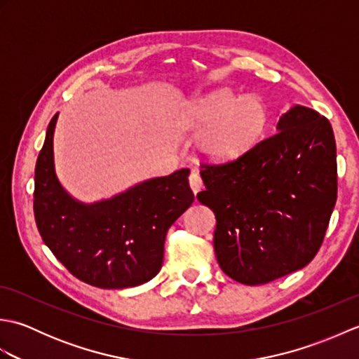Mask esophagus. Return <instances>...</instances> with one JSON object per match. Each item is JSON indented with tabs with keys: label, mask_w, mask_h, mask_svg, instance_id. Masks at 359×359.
<instances>
[{
	"label": "esophagus",
	"mask_w": 359,
	"mask_h": 359,
	"mask_svg": "<svg viewBox=\"0 0 359 359\" xmlns=\"http://www.w3.org/2000/svg\"><path fill=\"white\" fill-rule=\"evenodd\" d=\"M189 187H191L194 194L199 193L201 189L203 188V182H202L201 175H199V172H197V171H193L191 174H189Z\"/></svg>",
	"instance_id": "1"
}]
</instances>
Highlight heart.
I'll use <instances>...</instances> for the list:
<instances>
[{
  "label": "heart",
  "mask_w": 359,
  "mask_h": 359,
  "mask_svg": "<svg viewBox=\"0 0 359 359\" xmlns=\"http://www.w3.org/2000/svg\"><path fill=\"white\" fill-rule=\"evenodd\" d=\"M270 112L257 95L239 97L231 89H217L188 103L180 116L185 128L205 131L202 154L212 162H233L264 139Z\"/></svg>",
  "instance_id": "b5f03b06"
}]
</instances>
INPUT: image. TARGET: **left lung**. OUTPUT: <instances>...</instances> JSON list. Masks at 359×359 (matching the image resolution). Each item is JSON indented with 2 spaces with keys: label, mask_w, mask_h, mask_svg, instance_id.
Wrapping results in <instances>:
<instances>
[{
  "label": "left lung",
  "mask_w": 359,
  "mask_h": 359,
  "mask_svg": "<svg viewBox=\"0 0 359 359\" xmlns=\"http://www.w3.org/2000/svg\"><path fill=\"white\" fill-rule=\"evenodd\" d=\"M278 133L238 160L202 165L197 194L216 216L220 269L245 285L301 270L318 253L337 203V143L330 121L294 104Z\"/></svg>",
  "instance_id": "left-lung-1"
}]
</instances>
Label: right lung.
<instances>
[{
	"instance_id": "obj_1",
	"label": "right lung",
	"mask_w": 359,
	"mask_h": 359,
	"mask_svg": "<svg viewBox=\"0 0 359 359\" xmlns=\"http://www.w3.org/2000/svg\"><path fill=\"white\" fill-rule=\"evenodd\" d=\"M52 117L35 165L34 215L41 239L75 278L98 288H128L162 269L170 226L191 207L189 170L140 182L111 199L75 201L53 163Z\"/></svg>"
}]
</instances>
